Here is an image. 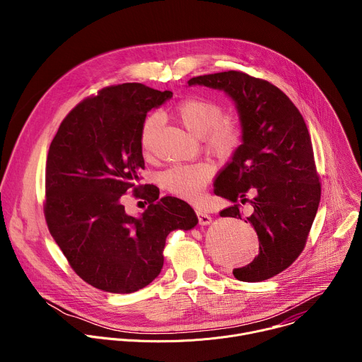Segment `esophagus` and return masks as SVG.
<instances>
[{
  "instance_id": "1",
  "label": "esophagus",
  "mask_w": 362,
  "mask_h": 362,
  "mask_svg": "<svg viewBox=\"0 0 362 362\" xmlns=\"http://www.w3.org/2000/svg\"><path fill=\"white\" fill-rule=\"evenodd\" d=\"M196 215H197V221H199V223H200L202 226H206V225H209V223L212 222L211 215L204 214V212H202V211H196Z\"/></svg>"
}]
</instances>
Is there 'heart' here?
I'll return each instance as SVG.
<instances>
[{
	"instance_id": "b5f03b06",
	"label": "heart",
	"mask_w": 362,
	"mask_h": 362,
	"mask_svg": "<svg viewBox=\"0 0 362 362\" xmlns=\"http://www.w3.org/2000/svg\"><path fill=\"white\" fill-rule=\"evenodd\" d=\"M177 122L203 144L212 156L225 160L238 150L242 141V132L238 124L225 120V109L218 101L206 97H189L177 103L175 110ZM160 119L148 116L140 130V147L144 156H150L156 141ZM211 180V170L202 165H179L163 172L162 186L172 194L197 200Z\"/></svg>"
}]
</instances>
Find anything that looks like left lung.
<instances>
[{
	"instance_id": "left-lung-1",
	"label": "left lung",
	"mask_w": 362,
	"mask_h": 362,
	"mask_svg": "<svg viewBox=\"0 0 362 362\" xmlns=\"http://www.w3.org/2000/svg\"><path fill=\"white\" fill-rule=\"evenodd\" d=\"M189 86L223 90L236 105L242 144L215 180V194L235 204L221 216L242 219L240 204L259 239V253L233 276L261 282L291 267L305 247L321 200V182L305 120L289 97L272 83L242 71L197 76ZM252 194V199L247 194Z\"/></svg>"
}]
</instances>
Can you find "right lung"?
Returning a JSON list of instances; mask_svg holds the SVG:
<instances>
[{"label":"right lung","instance_id":"obj_1","mask_svg":"<svg viewBox=\"0 0 362 362\" xmlns=\"http://www.w3.org/2000/svg\"><path fill=\"white\" fill-rule=\"evenodd\" d=\"M140 83L103 88L66 116L49 144L44 216L73 271L91 286L132 293L163 268L172 230L196 226L194 211L140 185V130L148 110L172 98ZM127 191L149 202L140 218L125 214Z\"/></svg>","mask_w":362,"mask_h":362}]
</instances>
